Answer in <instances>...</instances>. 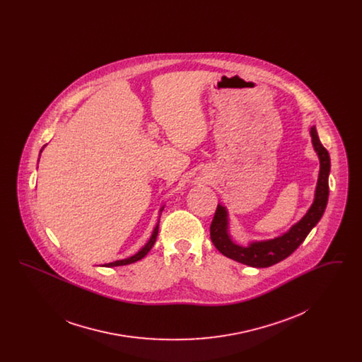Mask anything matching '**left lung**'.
Segmentation results:
<instances>
[{
  "label": "left lung",
  "mask_w": 362,
  "mask_h": 362,
  "mask_svg": "<svg viewBox=\"0 0 362 362\" xmlns=\"http://www.w3.org/2000/svg\"><path fill=\"white\" fill-rule=\"evenodd\" d=\"M312 145L319 157L320 170L317 185L315 189V199L305 216L281 236L270 240L251 241L248 245H240L232 240L229 233V218L226 207L218 204L210 225V239L216 248L226 258L251 267H269L288 258L298 245L305 240L312 228L320 221L328 201V175H329V155L317 137L316 127H310Z\"/></svg>",
  "instance_id": "left-lung-1"
}]
</instances>
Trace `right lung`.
Segmentation results:
<instances>
[{
  "mask_svg": "<svg viewBox=\"0 0 362 362\" xmlns=\"http://www.w3.org/2000/svg\"><path fill=\"white\" fill-rule=\"evenodd\" d=\"M43 151V149H42ZM42 151H40V153H42ZM163 209L164 206L160 209V214H161V211H163ZM158 218H160V216H158ZM158 223H160V220L157 221V224H156L155 229H153V232H152V236H151V239L148 240V243L138 251L137 254H134L133 257H129V258L121 259V260H115V262H111V263H105L103 264V267H115V266H124V264H130V263H134V262H137L139 259L144 258L149 251H151V248L153 247V244L156 243V239H157V233H158Z\"/></svg>",
  "mask_w": 362,
  "mask_h": 362,
  "instance_id": "right-lung-1",
  "label": "right lung"
}]
</instances>
